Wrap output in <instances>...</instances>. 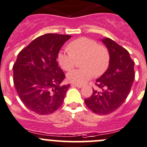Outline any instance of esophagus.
I'll use <instances>...</instances> for the list:
<instances>
[{
	"label": "esophagus",
	"mask_w": 147,
	"mask_h": 147,
	"mask_svg": "<svg viewBox=\"0 0 147 147\" xmlns=\"http://www.w3.org/2000/svg\"><path fill=\"white\" fill-rule=\"evenodd\" d=\"M72 86L77 87V88H82V86H83L82 85H79V84H72Z\"/></svg>",
	"instance_id": "obj_1"
}]
</instances>
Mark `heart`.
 <instances>
[{
	"instance_id": "heart-1",
	"label": "heart",
	"mask_w": 147,
	"mask_h": 147,
	"mask_svg": "<svg viewBox=\"0 0 147 147\" xmlns=\"http://www.w3.org/2000/svg\"><path fill=\"white\" fill-rule=\"evenodd\" d=\"M83 58L81 69L69 71L67 75L68 80L75 84H83L93 75L100 76L106 71L110 63V54L108 49L98 45L95 41L88 38H80L67 45L66 51H61L57 60L65 70L74 67L76 59Z\"/></svg>"
}]
</instances>
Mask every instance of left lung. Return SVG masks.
<instances>
[{"instance_id":"8db88e82","label":"left lung","mask_w":147,"mask_h":147,"mask_svg":"<svg viewBox=\"0 0 147 147\" xmlns=\"http://www.w3.org/2000/svg\"><path fill=\"white\" fill-rule=\"evenodd\" d=\"M101 41L109 52V66L96 80L97 89L85 102L94 113L106 115L118 109L129 95L135 78L134 62L129 52L113 40Z\"/></svg>"}]
</instances>
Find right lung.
Listing matches in <instances>:
<instances>
[{"label":"right lung","mask_w":147,"mask_h":147,"mask_svg":"<svg viewBox=\"0 0 147 147\" xmlns=\"http://www.w3.org/2000/svg\"><path fill=\"white\" fill-rule=\"evenodd\" d=\"M71 37L44 34L18 55L13 67L14 85L24 105L34 113L51 114L63 103L70 85H60L65 75L58 66L57 55Z\"/></svg>","instance_id":"obj_1"}]
</instances>
